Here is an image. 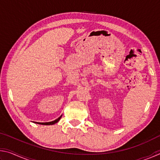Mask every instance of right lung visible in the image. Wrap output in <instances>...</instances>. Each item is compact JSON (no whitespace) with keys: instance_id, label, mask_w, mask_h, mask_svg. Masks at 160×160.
I'll list each match as a JSON object with an SVG mask.
<instances>
[{"instance_id":"1","label":"right lung","mask_w":160,"mask_h":160,"mask_svg":"<svg viewBox=\"0 0 160 160\" xmlns=\"http://www.w3.org/2000/svg\"><path fill=\"white\" fill-rule=\"evenodd\" d=\"M61 118V116L60 117L58 118L57 119H56L55 121H51V122H47V123H39V122H36L37 123H39V124H42V125H53V124H55L56 123H57L58 121L60 120Z\"/></svg>"}]
</instances>
